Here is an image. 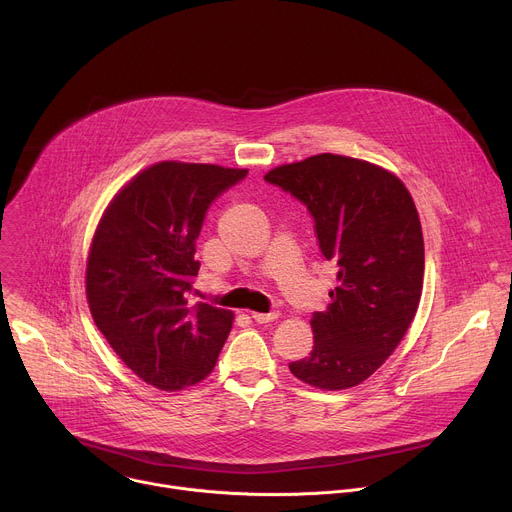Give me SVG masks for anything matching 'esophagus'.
<instances>
[{
    "label": "esophagus",
    "instance_id": "obj_1",
    "mask_svg": "<svg viewBox=\"0 0 512 512\" xmlns=\"http://www.w3.org/2000/svg\"><path fill=\"white\" fill-rule=\"evenodd\" d=\"M277 316H279V312H267V314L255 312V314H251V318H253L257 324H267V322H273Z\"/></svg>",
    "mask_w": 512,
    "mask_h": 512
}]
</instances>
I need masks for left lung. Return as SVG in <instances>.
<instances>
[{"label":"left lung","mask_w":512,"mask_h":512,"mask_svg":"<svg viewBox=\"0 0 512 512\" xmlns=\"http://www.w3.org/2000/svg\"><path fill=\"white\" fill-rule=\"evenodd\" d=\"M265 182L308 208L322 255L338 265L328 308L310 320L312 352L289 371L318 389L354 387L397 348L419 306L425 255L413 198L391 172L334 154L279 166Z\"/></svg>","instance_id":"left-lung-1"}]
</instances>
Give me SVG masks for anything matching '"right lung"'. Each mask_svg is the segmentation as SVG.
I'll use <instances>...</instances> for the list:
<instances>
[{
  "label": "right lung",
  "instance_id": "obj_1",
  "mask_svg": "<svg viewBox=\"0 0 512 512\" xmlns=\"http://www.w3.org/2000/svg\"><path fill=\"white\" fill-rule=\"evenodd\" d=\"M249 172L160 162L109 204L87 263L93 320L127 367L164 391L202 381L216 364L233 312L190 304L196 239L210 204Z\"/></svg>",
  "mask_w": 512,
  "mask_h": 512
}]
</instances>
